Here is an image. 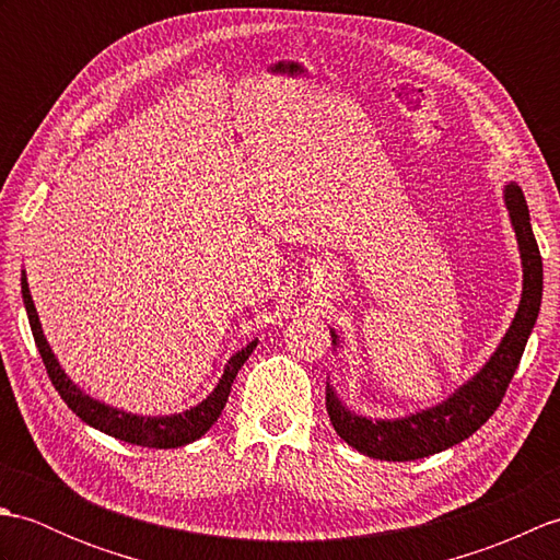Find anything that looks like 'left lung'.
<instances>
[{
    "label": "left lung",
    "mask_w": 560,
    "mask_h": 560,
    "mask_svg": "<svg viewBox=\"0 0 560 560\" xmlns=\"http://www.w3.org/2000/svg\"><path fill=\"white\" fill-rule=\"evenodd\" d=\"M505 205L520 243L525 287H522L517 315L501 347L481 368V373L474 375L467 385H462L447 401L399 421H371L355 416L347 407H341L335 392L327 387V413L331 425L341 440H347L363 455L387 462H409L435 455V452H443L477 433L501 407L510 380H513L522 353H525L529 331L539 317L544 289L539 245L532 233L525 195L517 185L505 187ZM331 339L337 343V335H331Z\"/></svg>",
    "instance_id": "1"
}]
</instances>
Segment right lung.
Segmentation results:
<instances>
[{"label": "right lung", "mask_w": 560, "mask_h": 560, "mask_svg": "<svg viewBox=\"0 0 560 560\" xmlns=\"http://www.w3.org/2000/svg\"><path fill=\"white\" fill-rule=\"evenodd\" d=\"M21 293H23V303H26V313H28V323L33 329L35 347H38V351H40L47 377L52 380L55 389L59 392V397L65 399L67 407L74 411L81 421H86L89 425L98 428V431L108 433L117 440H125V443L141 445V447H156V450L183 447L187 443H192V440L205 435L209 428L217 423V419L225 407V401H229L231 385H233L237 371H241L243 363L249 359V353H253L257 347V341H253V343H247L243 351H237L229 361V365H225L223 377L219 380L217 389H213L205 401L197 404L195 409L183 411V413H173V416H156V419H153V416H135V413H127L120 409L105 407V404L91 399L89 395H83V392L74 383H71L62 368H59L50 343H47V339L43 335L40 319H38V313H35V305H33L28 283H26V273H23V279H21Z\"/></svg>", "instance_id": "1"}]
</instances>
